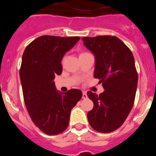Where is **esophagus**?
<instances>
[{
	"instance_id": "34e87169",
	"label": "esophagus",
	"mask_w": 156,
	"mask_h": 156,
	"mask_svg": "<svg viewBox=\"0 0 156 156\" xmlns=\"http://www.w3.org/2000/svg\"><path fill=\"white\" fill-rule=\"evenodd\" d=\"M83 99H86V98H87V93L85 91H83Z\"/></svg>"
}]
</instances>
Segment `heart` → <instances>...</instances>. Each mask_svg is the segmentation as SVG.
Returning <instances> with one entry per match:
<instances>
[{"label":"heart","mask_w":156,"mask_h":156,"mask_svg":"<svg viewBox=\"0 0 156 156\" xmlns=\"http://www.w3.org/2000/svg\"><path fill=\"white\" fill-rule=\"evenodd\" d=\"M87 54H90V53H88V52H86V51H82L80 53V56L85 55H87Z\"/></svg>","instance_id":"obj_1"}]
</instances>
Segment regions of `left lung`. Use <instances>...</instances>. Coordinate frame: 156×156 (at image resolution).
Masks as SVG:
<instances>
[{
    "label": "left lung",
    "mask_w": 156,
    "mask_h": 156,
    "mask_svg": "<svg viewBox=\"0 0 156 156\" xmlns=\"http://www.w3.org/2000/svg\"><path fill=\"white\" fill-rule=\"evenodd\" d=\"M83 44L95 56L94 78L100 80L105 90L87 96L94 108L88 112L91 127L100 133H110L124 122L134 103L137 72L129 48L115 36L83 37Z\"/></svg>",
    "instance_id": "8db88e82"
}]
</instances>
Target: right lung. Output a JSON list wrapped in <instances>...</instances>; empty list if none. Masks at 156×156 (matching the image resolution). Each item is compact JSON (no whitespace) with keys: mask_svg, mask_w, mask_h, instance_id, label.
<instances>
[{"mask_svg":"<svg viewBox=\"0 0 156 156\" xmlns=\"http://www.w3.org/2000/svg\"><path fill=\"white\" fill-rule=\"evenodd\" d=\"M80 39L41 36L23 52L19 76L25 105L35 126L46 134L57 135L68 127L70 112L83 96L77 89L62 94L53 81L62 72L63 55Z\"/></svg>","mask_w":156,"mask_h":156,"instance_id":"right-lung-1","label":"right lung"}]
</instances>
